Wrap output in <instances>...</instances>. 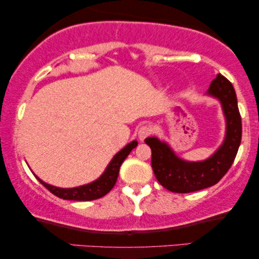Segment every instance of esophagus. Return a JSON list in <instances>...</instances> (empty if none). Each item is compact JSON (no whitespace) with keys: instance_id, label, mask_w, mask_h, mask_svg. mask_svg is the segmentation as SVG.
Wrapping results in <instances>:
<instances>
[{"instance_id":"esophagus-1","label":"esophagus","mask_w":259,"mask_h":259,"mask_svg":"<svg viewBox=\"0 0 259 259\" xmlns=\"http://www.w3.org/2000/svg\"><path fill=\"white\" fill-rule=\"evenodd\" d=\"M151 132H152L151 127L143 126V127H140L139 132H138V137H139L140 140H144V139H146L148 136H150Z\"/></svg>"}]
</instances>
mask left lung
Returning a JSON list of instances; mask_svg holds the SVG:
<instances>
[{
  "label": "left lung",
  "mask_w": 259,
  "mask_h": 259,
  "mask_svg": "<svg viewBox=\"0 0 259 259\" xmlns=\"http://www.w3.org/2000/svg\"><path fill=\"white\" fill-rule=\"evenodd\" d=\"M207 93L219 99L226 119L225 140L218 151L204 161L189 162L179 159L165 143L151 137L145 140L152 151V168L161 186L176 193H190L213 186L226 175L242 140V118L232 83L218 74Z\"/></svg>",
  "instance_id": "8db88e82"
}]
</instances>
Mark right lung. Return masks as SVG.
<instances>
[{
    "instance_id": "add662e5",
    "label": "right lung",
    "mask_w": 259,
    "mask_h": 259,
    "mask_svg": "<svg viewBox=\"0 0 259 259\" xmlns=\"http://www.w3.org/2000/svg\"><path fill=\"white\" fill-rule=\"evenodd\" d=\"M138 145L137 141H132V143L127 145L126 147H123L119 153L114 155V158L112 159V161L109 162V165L106 168L100 178L95 180V182L87 184V185L74 187V189H60V187H55L49 185V184L42 182L41 179L36 178L49 192H52L54 196L61 198L65 200H80V201H88V200H94L99 199V198L104 197L107 194L109 191L113 189V186L115 185L116 179H118L120 166L123 162V160L127 158V155L131 153V151L133 150Z\"/></svg>"
}]
</instances>
